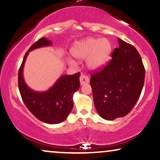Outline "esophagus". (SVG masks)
Segmentation results:
<instances>
[{
	"mask_svg": "<svg viewBox=\"0 0 160 160\" xmlns=\"http://www.w3.org/2000/svg\"><path fill=\"white\" fill-rule=\"evenodd\" d=\"M80 81L81 85H85V84H87L89 82V78L85 74H81L80 78Z\"/></svg>",
	"mask_w": 160,
	"mask_h": 160,
	"instance_id": "1",
	"label": "esophagus"
}]
</instances>
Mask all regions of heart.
I'll use <instances>...</instances> for the list:
<instances>
[{
  "mask_svg": "<svg viewBox=\"0 0 160 160\" xmlns=\"http://www.w3.org/2000/svg\"><path fill=\"white\" fill-rule=\"evenodd\" d=\"M112 44L107 38L90 37L76 42L72 53L78 59L87 58L86 64L91 70L101 69L108 63L111 57ZM72 63L74 62L70 60Z\"/></svg>",
  "mask_w": 160,
  "mask_h": 160,
  "instance_id": "obj_1",
  "label": "heart"
}]
</instances>
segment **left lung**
I'll return each mask as SVG.
<instances>
[{"label": "left lung", "instance_id": "8db88e82", "mask_svg": "<svg viewBox=\"0 0 160 160\" xmlns=\"http://www.w3.org/2000/svg\"><path fill=\"white\" fill-rule=\"evenodd\" d=\"M112 59L90 78L95 108L100 116L112 121L132 110L143 88L145 70L134 46L118 38Z\"/></svg>", "mask_w": 160, "mask_h": 160}]
</instances>
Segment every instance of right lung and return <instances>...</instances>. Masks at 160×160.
I'll use <instances>...</instances> for the list:
<instances>
[{
  "mask_svg": "<svg viewBox=\"0 0 160 160\" xmlns=\"http://www.w3.org/2000/svg\"><path fill=\"white\" fill-rule=\"evenodd\" d=\"M51 41L40 38L25 53L18 71V88L22 98L30 112L41 122L59 124L66 119L74 106L73 95L80 88V73L62 75L46 92H36L28 86L23 77V69L29 52L39 48L51 45Z\"/></svg>",
  "mask_w": 160,
  "mask_h": 160,
  "instance_id": "1",
  "label": "right lung"
}]
</instances>
